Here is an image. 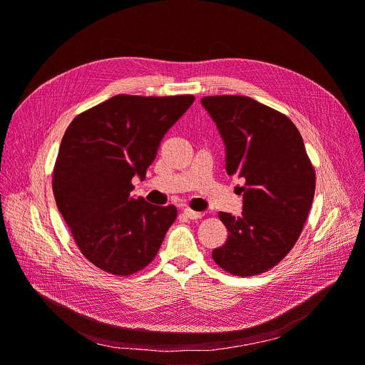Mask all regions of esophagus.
<instances>
[{
  "label": "esophagus",
  "instance_id": "obj_1",
  "mask_svg": "<svg viewBox=\"0 0 365 365\" xmlns=\"http://www.w3.org/2000/svg\"><path fill=\"white\" fill-rule=\"evenodd\" d=\"M183 214H185L187 218H190V220H197V218H201V217L204 215L202 212L193 211V210H190V208H185V210H183Z\"/></svg>",
  "mask_w": 365,
  "mask_h": 365
}]
</instances>
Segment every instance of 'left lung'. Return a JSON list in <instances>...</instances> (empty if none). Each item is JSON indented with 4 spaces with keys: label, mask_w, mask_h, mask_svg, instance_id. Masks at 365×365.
Here are the masks:
<instances>
[{
    "label": "left lung",
    "mask_w": 365,
    "mask_h": 365,
    "mask_svg": "<svg viewBox=\"0 0 365 365\" xmlns=\"http://www.w3.org/2000/svg\"><path fill=\"white\" fill-rule=\"evenodd\" d=\"M226 147V172L245 180L242 214L218 212L229 236L212 251L235 276L265 273L294 248L315 192V170L287 115L242 95L204 96Z\"/></svg>",
    "instance_id": "obj_1"
}]
</instances>
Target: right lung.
Instances as JSON below:
<instances>
[{
	"label": "right lung",
	"mask_w": 365,
	"mask_h": 365,
	"mask_svg": "<svg viewBox=\"0 0 365 365\" xmlns=\"http://www.w3.org/2000/svg\"><path fill=\"white\" fill-rule=\"evenodd\" d=\"M193 100L115 95L68 125L53 192L76 245L98 269L130 276L155 258L178 210L133 198L132 179H145L161 139Z\"/></svg>",
	"instance_id": "1"
}]
</instances>
